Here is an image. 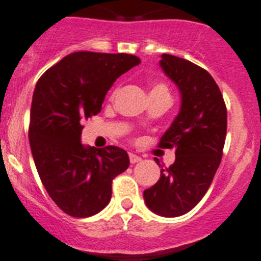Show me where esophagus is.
<instances>
[{"instance_id":"esophagus-1","label":"esophagus","mask_w":261,"mask_h":261,"mask_svg":"<svg viewBox=\"0 0 261 261\" xmlns=\"http://www.w3.org/2000/svg\"><path fill=\"white\" fill-rule=\"evenodd\" d=\"M129 160H130V163H132V164H136V163H140L142 159H141L138 155L132 154V152H130V154H129Z\"/></svg>"}]
</instances>
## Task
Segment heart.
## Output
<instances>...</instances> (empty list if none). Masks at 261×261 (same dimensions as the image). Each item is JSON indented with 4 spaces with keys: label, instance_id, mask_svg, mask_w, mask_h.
Wrapping results in <instances>:
<instances>
[{
    "label": "heart",
    "instance_id": "1",
    "mask_svg": "<svg viewBox=\"0 0 261 261\" xmlns=\"http://www.w3.org/2000/svg\"><path fill=\"white\" fill-rule=\"evenodd\" d=\"M151 92H167L168 93V90H167V88L164 87L163 84H156V85H154V87H152Z\"/></svg>",
    "mask_w": 261,
    "mask_h": 261
}]
</instances>
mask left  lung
Listing matches in <instances>:
<instances>
[{"label": "left lung", "mask_w": 261, "mask_h": 261, "mask_svg": "<svg viewBox=\"0 0 261 261\" xmlns=\"http://www.w3.org/2000/svg\"><path fill=\"white\" fill-rule=\"evenodd\" d=\"M159 64L181 95L180 111L159 142L162 149L173 147L176 159L160 169L143 199L154 214L177 217L194 208L214 180L225 143L226 107L214 77L199 66L169 54H162Z\"/></svg>", "instance_id": "8db88e82"}]
</instances>
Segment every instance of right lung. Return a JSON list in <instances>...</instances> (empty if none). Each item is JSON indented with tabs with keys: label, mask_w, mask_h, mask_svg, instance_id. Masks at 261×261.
<instances>
[{
	"label": "right lung",
	"mask_w": 261,
	"mask_h": 261,
	"mask_svg": "<svg viewBox=\"0 0 261 261\" xmlns=\"http://www.w3.org/2000/svg\"><path fill=\"white\" fill-rule=\"evenodd\" d=\"M140 58L130 54L76 51L37 81L31 106L30 145L42 185L56 204L73 217L101 212L111 184L129 167L124 149L81 143V121L101 111L112 84Z\"/></svg>",
	"instance_id": "right-lung-1"
}]
</instances>
